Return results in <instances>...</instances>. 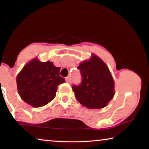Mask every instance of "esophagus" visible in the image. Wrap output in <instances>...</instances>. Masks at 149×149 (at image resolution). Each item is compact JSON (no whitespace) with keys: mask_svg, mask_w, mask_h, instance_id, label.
<instances>
[{"mask_svg":"<svg viewBox=\"0 0 149 149\" xmlns=\"http://www.w3.org/2000/svg\"><path fill=\"white\" fill-rule=\"evenodd\" d=\"M66 82L68 83H71V78H70V77H66Z\"/></svg>","mask_w":149,"mask_h":149,"instance_id":"1","label":"esophagus"}]
</instances>
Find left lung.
<instances>
[{"label":"left lung","mask_w":149,"mask_h":149,"mask_svg":"<svg viewBox=\"0 0 149 149\" xmlns=\"http://www.w3.org/2000/svg\"><path fill=\"white\" fill-rule=\"evenodd\" d=\"M82 82L72 86L76 99L87 109L104 108L115 95V81L109 67L102 59L91 54L79 65Z\"/></svg>","instance_id":"8db88e82"}]
</instances>
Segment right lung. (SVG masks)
Returning <instances> with one entry per match:
<instances>
[{
    "mask_svg": "<svg viewBox=\"0 0 149 149\" xmlns=\"http://www.w3.org/2000/svg\"><path fill=\"white\" fill-rule=\"evenodd\" d=\"M60 70L53 62H40L37 57L29 61L16 77L19 96L33 107L47 104L56 97L58 85L65 82Z\"/></svg>",
    "mask_w": 149,
    "mask_h": 149,
    "instance_id": "right-lung-1",
    "label": "right lung"
}]
</instances>
